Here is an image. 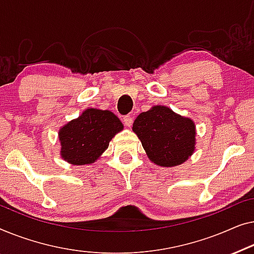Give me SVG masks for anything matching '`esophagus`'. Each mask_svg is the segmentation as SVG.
Here are the masks:
<instances>
[{
  "mask_svg": "<svg viewBox=\"0 0 254 254\" xmlns=\"http://www.w3.org/2000/svg\"><path fill=\"white\" fill-rule=\"evenodd\" d=\"M123 122H124V126L130 127L132 126V123H133V120H132V117L130 115H127L123 117Z\"/></svg>",
  "mask_w": 254,
  "mask_h": 254,
  "instance_id": "obj_1",
  "label": "esophagus"
}]
</instances>
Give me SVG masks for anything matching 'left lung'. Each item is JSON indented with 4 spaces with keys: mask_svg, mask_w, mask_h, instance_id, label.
Segmentation results:
<instances>
[{
    "mask_svg": "<svg viewBox=\"0 0 254 254\" xmlns=\"http://www.w3.org/2000/svg\"><path fill=\"white\" fill-rule=\"evenodd\" d=\"M132 130L140 139L149 160L159 166H178L194 151V123L164 106L139 114Z\"/></svg>",
    "mask_w": 254,
    "mask_h": 254,
    "instance_id": "left-lung-1",
    "label": "left lung"
}]
</instances>
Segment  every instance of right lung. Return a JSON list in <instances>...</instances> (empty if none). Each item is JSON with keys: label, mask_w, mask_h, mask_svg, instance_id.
Wrapping results in <instances>:
<instances>
[{"label": "right lung", "mask_w": 254, "mask_h": 254, "mask_svg": "<svg viewBox=\"0 0 254 254\" xmlns=\"http://www.w3.org/2000/svg\"><path fill=\"white\" fill-rule=\"evenodd\" d=\"M123 124L109 110L86 109L59 132L61 155L65 161L83 166L95 161L108 148L109 141Z\"/></svg>", "instance_id": "obj_1"}]
</instances>
